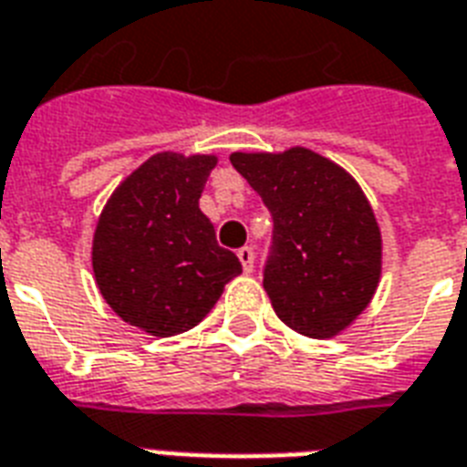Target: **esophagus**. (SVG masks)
Returning <instances> with one entry per match:
<instances>
[{"instance_id": "1", "label": "esophagus", "mask_w": 467, "mask_h": 467, "mask_svg": "<svg viewBox=\"0 0 467 467\" xmlns=\"http://www.w3.org/2000/svg\"><path fill=\"white\" fill-rule=\"evenodd\" d=\"M237 257H240V262H242V269H244V272H252V269H254V249L252 247H242V249H237Z\"/></svg>"}]
</instances>
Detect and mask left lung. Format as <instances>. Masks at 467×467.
<instances>
[{
	"label": "left lung",
	"instance_id": "8db88e82",
	"mask_svg": "<svg viewBox=\"0 0 467 467\" xmlns=\"http://www.w3.org/2000/svg\"><path fill=\"white\" fill-rule=\"evenodd\" d=\"M230 161L274 218L265 291L276 316L306 337L340 336L382 276V233L368 195L343 166L306 147L234 151Z\"/></svg>",
	"mask_w": 467,
	"mask_h": 467
}]
</instances>
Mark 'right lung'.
<instances>
[{"mask_svg": "<svg viewBox=\"0 0 467 467\" xmlns=\"http://www.w3.org/2000/svg\"><path fill=\"white\" fill-rule=\"evenodd\" d=\"M218 156L161 151L109 195L92 234V272L109 308L149 336L198 326L240 259L215 240L201 193Z\"/></svg>", "mask_w": 467, "mask_h": 467, "instance_id": "add662e5", "label": "right lung"}]
</instances>
